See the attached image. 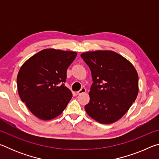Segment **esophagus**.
Listing matches in <instances>:
<instances>
[{"instance_id": "esophagus-1", "label": "esophagus", "mask_w": 159, "mask_h": 159, "mask_svg": "<svg viewBox=\"0 0 159 159\" xmlns=\"http://www.w3.org/2000/svg\"><path fill=\"white\" fill-rule=\"evenodd\" d=\"M86 92V89L85 88H82L81 89H80L79 91H78V92H76V94L77 95H80V94L82 93H85Z\"/></svg>"}]
</instances>
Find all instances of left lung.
<instances>
[{"mask_svg":"<svg viewBox=\"0 0 159 159\" xmlns=\"http://www.w3.org/2000/svg\"><path fill=\"white\" fill-rule=\"evenodd\" d=\"M80 56L89 66L93 81L86 113L103 124L117 121L138 96L136 69L127 59L111 50L86 52Z\"/></svg>","mask_w":159,"mask_h":159,"instance_id":"left-lung-1","label":"left lung"}]
</instances>
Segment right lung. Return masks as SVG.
Returning <instances> with one entry per match:
<instances>
[{
  "label": "right lung",
  "instance_id": "1",
  "mask_svg": "<svg viewBox=\"0 0 159 159\" xmlns=\"http://www.w3.org/2000/svg\"><path fill=\"white\" fill-rule=\"evenodd\" d=\"M76 55L73 51L45 49L21 66L17 78L18 93L35 116L51 120L66 108L72 93L64 83L66 70Z\"/></svg>",
  "mask_w": 159,
  "mask_h": 159
}]
</instances>
